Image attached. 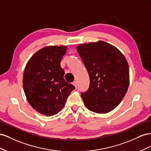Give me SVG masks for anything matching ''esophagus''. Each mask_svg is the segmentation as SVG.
I'll use <instances>...</instances> for the list:
<instances>
[{"instance_id":"esophagus-1","label":"esophagus","mask_w":151,"mask_h":151,"mask_svg":"<svg viewBox=\"0 0 151 151\" xmlns=\"http://www.w3.org/2000/svg\"><path fill=\"white\" fill-rule=\"evenodd\" d=\"M73 85L75 86V88H77V83H76V81H74V82H73V83H72Z\"/></svg>"}]
</instances>
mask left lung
Segmentation results:
<instances>
[{"label":"left lung","mask_w":151,"mask_h":151,"mask_svg":"<svg viewBox=\"0 0 151 151\" xmlns=\"http://www.w3.org/2000/svg\"><path fill=\"white\" fill-rule=\"evenodd\" d=\"M76 50L90 80L88 91L81 93L84 104L94 113H109L128 90L130 75L125 57L115 46L102 40L80 44Z\"/></svg>","instance_id":"8db88e82"}]
</instances>
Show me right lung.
<instances>
[{
  "label": "right lung",
  "mask_w": 151,
  "mask_h": 151,
  "mask_svg": "<svg viewBox=\"0 0 151 151\" xmlns=\"http://www.w3.org/2000/svg\"><path fill=\"white\" fill-rule=\"evenodd\" d=\"M65 45L44 47L34 54L25 66L23 85L29 104L47 116L58 114L75 89L64 79L60 63L66 54Z\"/></svg>",
  "instance_id": "obj_1"
}]
</instances>
